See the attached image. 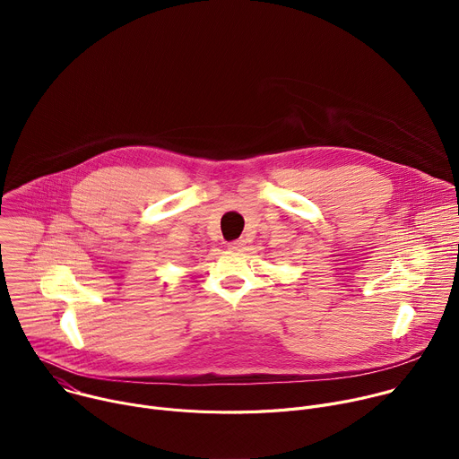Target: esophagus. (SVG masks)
Returning <instances> with one entry per match:
<instances>
[{"label":"esophagus","mask_w":459,"mask_h":459,"mask_svg":"<svg viewBox=\"0 0 459 459\" xmlns=\"http://www.w3.org/2000/svg\"><path fill=\"white\" fill-rule=\"evenodd\" d=\"M243 245H245V243H243L241 239H236V241H230V243H229V248H230V250H241Z\"/></svg>","instance_id":"esophagus-1"}]
</instances>
